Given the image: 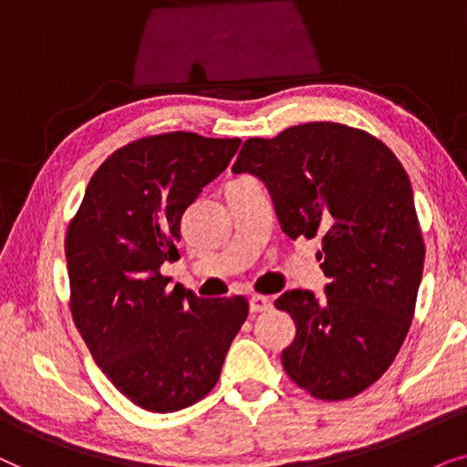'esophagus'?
Returning a JSON list of instances; mask_svg holds the SVG:
<instances>
[{"instance_id": "esophagus-1", "label": "esophagus", "mask_w": 467, "mask_h": 467, "mask_svg": "<svg viewBox=\"0 0 467 467\" xmlns=\"http://www.w3.org/2000/svg\"><path fill=\"white\" fill-rule=\"evenodd\" d=\"M273 307V301L269 296H263V295H254L250 298V309L252 314H260V312H269Z\"/></svg>"}]
</instances>
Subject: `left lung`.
I'll return each mask as SVG.
<instances>
[{
	"label": "left lung",
	"mask_w": 467,
	"mask_h": 467,
	"mask_svg": "<svg viewBox=\"0 0 467 467\" xmlns=\"http://www.w3.org/2000/svg\"><path fill=\"white\" fill-rule=\"evenodd\" d=\"M233 172L265 182L290 239L322 234L325 295L285 290L275 301L296 325L285 374L325 401L363 393L406 339L425 263L401 161L363 130L312 121L247 139Z\"/></svg>",
	"instance_id": "left-lung-1"
}]
</instances>
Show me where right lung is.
<instances>
[{"label": "right lung", "instance_id": "1", "mask_svg": "<svg viewBox=\"0 0 467 467\" xmlns=\"http://www.w3.org/2000/svg\"><path fill=\"white\" fill-rule=\"evenodd\" d=\"M241 139L194 132L145 136L93 172L67 226L70 309L104 376L149 412H177L220 380L245 296L169 290L160 273L179 256L182 215L226 171Z\"/></svg>", "mask_w": 467, "mask_h": 467}]
</instances>
